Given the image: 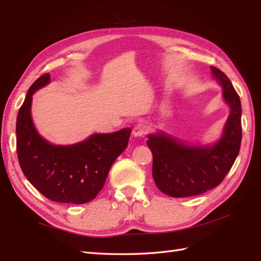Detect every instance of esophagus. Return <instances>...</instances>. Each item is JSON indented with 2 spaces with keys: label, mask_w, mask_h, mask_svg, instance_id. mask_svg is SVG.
Instances as JSON below:
<instances>
[{
  "label": "esophagus",
  "mask_w": 261,
  "mask_h": 261,
  "mask_svg": "<svg viewBox=\"0 0 261 261\" xmlns=\"http://www.w3.org/2000/svg\"><path fill=\"white\" fill-rule=\"evenodd\" d=\"M146 134H147V125L143 124V123H138L134 127V131H132V135H134L137 138L145 137Z\"/></svg>",
  "instance_id": "esophagus-1"
}]
</instances>
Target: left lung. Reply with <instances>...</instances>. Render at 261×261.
Instances as JSON below:
<instances>
[{
	"mask_svg": "<svg viewBox=\"0 0 261 261\" xmlns=\"http://www.w3.org/2000/svg\"><path fill=\"white\" fill-rule=\"evenodd\" d=\"M223 87V97L231 112L223 135L213 146H186L165 134L149 135L147 141L153 157L152 177L157 187L171 197L195 196L220 185L240 151L241 102L223 71L211 67Z\"/></svg>",
	"mask_w": 261,
	"mask_h": 261,
	"instance_id": "left-lung-1",
	"label": "left lung"
}]
</instances>
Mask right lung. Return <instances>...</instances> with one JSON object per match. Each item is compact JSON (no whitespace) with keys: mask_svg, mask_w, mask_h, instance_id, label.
I'll use <instances>...</instances> for the list:
<instances>
[{"mask_svg":"<svg viewBox=\"0 0 261 261\" xmlns=\"http://www.w3.org/2000/svg\"><path fill=\"white\" fill-rule=\"evenodd\" d=\"M50 82L48 73L33 83L16 118V152L27 179L54 202L84 204L104 186L111 166L123 152L131 129L96 134L71 146H54L38 134L31 119L32 95Z\"/></svg>","mask_w":261,"mask_h":261,"instance_id":"add662e5","label":"right lung"}]
</instances>
